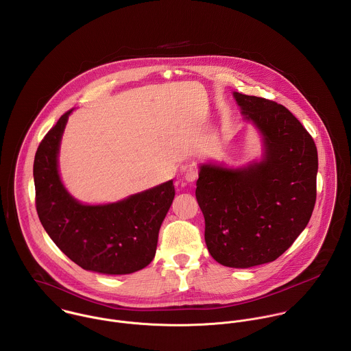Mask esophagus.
Masks as SVG:
<instances>
[{"label":"esophagus","mask_w":351,"mask_h":351,"mask_svg":"<svg viewBox=\"0 0 351 351\" xmlns=\"http://www.w3.org/2000/svg\"><path fill=\"white\" fill-rule=\"evenodd\" d=\"M199 177V169L195 165H188L184 167V178L188 182H195Z\"/></svg>","instance_id":"esophagus-1"}]
</instances>
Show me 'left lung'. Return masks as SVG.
Here are the masks:
<instances>
[{
    "instance_id": "left-lung-1",
    "label": "left lung",
    "mask_w": 351,
    "mask_h": 351,
    "mask_svg": "<svg viewBox=\"0 0 351 351\" xmlns=\"http://www.w3.org/2000/svg\"><path fill=\"white\" fill-rule=\"evenodd\" d=\"M234 97L261 132L263 156L239 169L201 165L196 199L212 258L246 269L277 259L306 227L316 201L317 150L284 105L238 92Z\"/></svg>"
}]
</instances>
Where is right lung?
I'll return each mask as SVG.
<instances>
[{"mask_svg":"<svg viewBox=\"0 0 351 351\" xmlns=\"http://www.w3.org/2000/svg\"><path fill=\"white\" fill-rule=\"evenodd\" d=\"M71 110L60 116L35 155L40 223L60 251L85 270L109 276L138 271L155 256L159 228L176 195L173 181L105 205L75 200L58 171L60 139Z\"/></svg>","mask_w":351,"mask_h":351,"instance_id":"1","label":"right lung"}]
</instances>
